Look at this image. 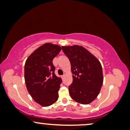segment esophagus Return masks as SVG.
Here are the masks:
<instances>
[{
	"label": "esophagus",
	"instance_id": "1",
	"mask_svg": "<svg viewBox=\"0 0 130 130\" xmlns=\"http://www.w3.org/2000/svg\"><path fill=\"white\" fill-rule=\"evenodd\" d=\"M65 76H66V75H62V76H61L62 79H63L64 78V77H65Z\"/></svg>",
	"mask_w": 130,
	"mask_h": 130
}]
</instances>
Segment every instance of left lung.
Listing matches in <instances>:
<instances>
[{
	"label": "left lung",
	"instance_id": "left-lung-1",
	"mask_svg": "<svg viewBox=\"0 0 130 130\" xmlns=\"http://www.w3.org/2000/svg\"><path fill=\"white\" fill-rule=\"evenodd\" d=\"M71 64L73 82L69 87L70 97L79 103L90 104L100 93L103 75L99 60L82 46H61Z\"/></svg>",
	"mask_w": 130,
	"mask_h": 130
}]
</instances>
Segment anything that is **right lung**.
<instances>
[{"instance_id": "add662e5", "label": "right lung", "mask_w": 130, "mask_h": 130, "mask_svg": "<svg viewBox=\"0 0 130 130\" xmlns=\"http://www.w3.org/2000/svg\"><path fill=\"white\" fill-rule=\"evenodd\" d=\"M61 50L59 45L46 43L33 51L25 63L28 92L35 102L44 107L52 105L58 99L62 79L55 75L53 60Z\"/></svg>"}]
</instances>
